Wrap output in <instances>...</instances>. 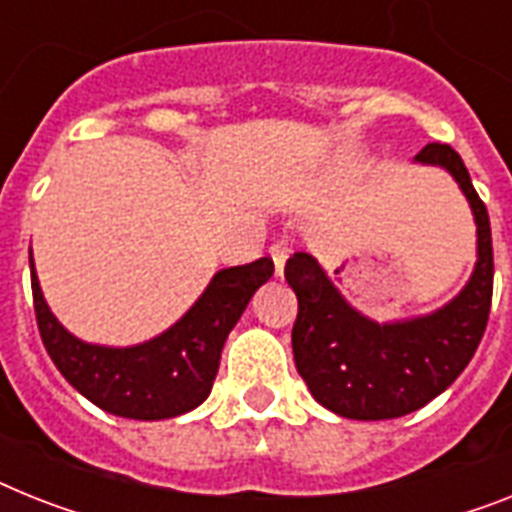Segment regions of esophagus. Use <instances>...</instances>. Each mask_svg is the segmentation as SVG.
<instances>
[{"mask_svg":"<svg viewBox=\"0 0 512 512\" xmlns=\"http://www.w3.org/2000/svg\"><path fill=\"white\" fill-rule=\"evenodd\" d=\"M269 256H272L274 261V274L282 277V272H285V261L287 256H290V248H287L285 243H274V246L269 248Z\"/></svg>","mask_w":512,"mask_h":512,"instance_id":"esophagus-1","label":"esophagus"}]
</instances>
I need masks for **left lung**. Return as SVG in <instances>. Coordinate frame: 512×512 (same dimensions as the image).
Segmentation results:
<instances>
[{"instance_id":"8db88e82","label":"left lung","mask_w":512,"mask_h":512,"mask_svg":"<svg viewBox=\"0 0 512 512\" xmlns=\"http://www.w3.org/2000/svg\"><path fill=\"white\" fill-rule=\"evenodd\" d=\"M416 162L442 167L468 198L476 222V266L453 301L426 316L377 324L350 306L308 253H293L285 280L298 295L295 369L316 403L337 416L384 421L424 408L466 369L492 306V230L466 164L447 143H429Z\"/></svg>"}]
</instances>
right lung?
Segmentation results:
<instances>
[{
    "label": "right lung",
    "instance_id": "obj_1",
    "mask_svg": "<svg viewBox=\"0 0 512 512\" xmlns=\"http://www.w3.org/2000/svg\"><path fill=\"white\" fill-rule=\"evenodd\" d=\"M272 274L274 264L266 256L222 269L167 332L130 348H107L78 340L57 322L44 301L31 253L38 332L59 374L101 411L138 421L183 416L209 398L230 329Z\"/></svg>",
    "mask_w": 512,
    "mask_h": 512
}]
</instances>
